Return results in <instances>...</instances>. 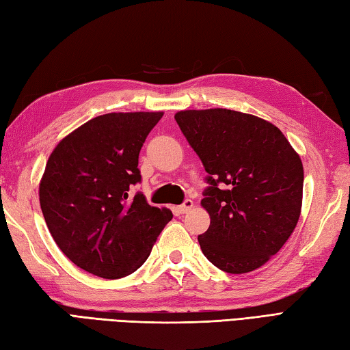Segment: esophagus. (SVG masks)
<instances>
[{
  "label": "esophagus",
  "instance_id": "esophagus-1",
  "mask_svg": "<svg viewBox=\"0 0 350 350\" xmlns=\"http://www.w3.org/2000/svg\"><path fill=\"white\" fill-rule=\"evenodd\" d=\"M192 207H193V201L192 200H184V202L181 204V206H176L175 207V212L178 215H184V213H187Z\"/></svg>",
  "mask_w": 350,
  "mask_h": 350
}]
</instances>
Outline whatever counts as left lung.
Wrapping results in <instances>:
<instances>
[{
	"label": "left lung",
	"mask_w": 350,
	"mask_h": 350,
	"mask_svg": "<svg viewBox=\"0 0 350 350\" xmlns=\"http://www.w3.org/2000/svg\"><path fill=\"white\" fill-rule=\"evenodd\" d=\"M175 120L207 172L201 204L210 227L198 236L204 256L232 274L262 267L297 226L300 157L279 128L256 116L190 109Z\"/></svg>",
	"instance_id": "8db88e82"
}]
</instances>
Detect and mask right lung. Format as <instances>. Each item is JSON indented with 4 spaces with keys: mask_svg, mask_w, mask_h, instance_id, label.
<instances>
[{
    "mask_svg": "<svg viewBox=\"0 0 350 350\" xmlns=\"http://www.w3.org/2000/svg\"><path fill=\"white\" fill-rule=\"evenodd\" d=\"M163 113L103 114L72 131L53 150L39 186L47 227L62 253L102 279L137 271L161 230L167 208L149 206L138 155Z\"/></svg>",
    "mask_w": 350,
    "mask_h": 350,
    "instance_id": "1",
    "label": "right lung"
}]
</instances>
